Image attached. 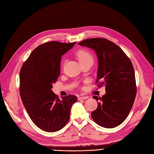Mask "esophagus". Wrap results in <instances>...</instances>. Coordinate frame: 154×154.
I'll list each match as a JSON object with an SVG mask.
<instances>
[{
    "label": "esophagus",
    "mask_w": 154,
    "mask_h": 154,
    "mask_svg": "<svg viewBox=\"0 0 154 154\" xmlns=\"http://www.w3.org/2000/svg\"><path fill=\"white\" fill-rule=\"evenodd\" d=\"M87 98H88V96H81V97H79V100H86V99H87Z\"/></svg>",
    "instance_id": "obj_1"
}]
</instances>
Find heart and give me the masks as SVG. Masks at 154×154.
Instances as JSON below:
<instances>
[{
    "label": "heart",
    "mask_w": 154,
    "mask_h": 154,
    "mask_svg": "<svg viewBox=\"0 0 154 154\" xmlns=\"http://www.w3.org/2000/svg\"><path fill=\"white\" fill-rule=\"evenodd\" d=\"M77 58L81 65L86 63L87 62H93L94 58L93 54L87 50H79L76 53Z\"/></svg>",
    "instance_id": "obj_1"
}]
</instances>
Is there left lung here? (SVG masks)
<instances>
[{
	"label": "left lung",
	"instance_id": "obj_1",
	"mask_svg": "<svg viewBox=\"0 0 154 154\" xmlns=\"http://www.w3.org/2000/svg\"><path fill=\"white\" fill-rule=\"evenodd\" d=\"M91 48L98 60V88L105 87L101 98L94 96L98 108L91 112L94 121L105 128H116L127 118L136 95L134 70L128 56L115 43L104 38H88L78 43Z\"/></svg>",
	"mask_w": 154,
	"mask_h": 154
}]
</instances>
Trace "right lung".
<instances>
[{"mask_svg":"<svg viewBox=\"0 0 154 154\" xmlns=\"http://www.w3.org/2000/svg\"><path fill=\"white\" fill-rule=\"evenodd\" d=\"M75 42L51 41L38 45L23 65L20 73V93L32 122L44 131L53 133L65 127L71 107L77 101L73 95L60 100L52 91L60 75L61 56Z\"/></svg>","mask_w":154,"mask_h":154,"instance_id":"add662e5","label":"right lung"}]
</instances>
